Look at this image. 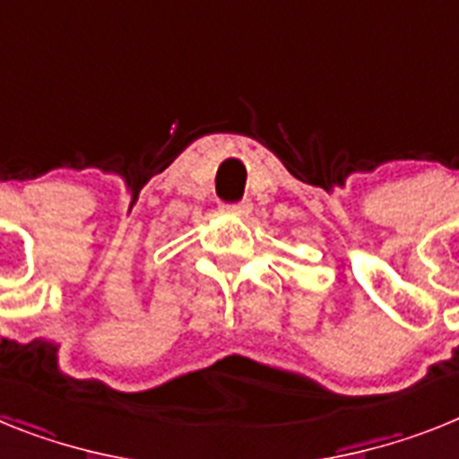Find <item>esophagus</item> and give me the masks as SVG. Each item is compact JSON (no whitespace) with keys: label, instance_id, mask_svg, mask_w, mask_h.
I'll list each match as a JSON object with an SVG mask.
<instances>
[{"label":"esophagus","instance_id":"esophagus-1","mask_svg":"<svg viewBox=\"0 0 459 459\" xmlns=\"http://www.w3.org/2000/svg\"><path fill=\"white\" fill-rule=\"evenodd\" d=\"M252 201H249V198H245V201H240V203H233V205H226V212H230V214H235V217H240V219H245V217H249V214H252Z\"/></svg>","mask_w":459,"mask_h":459}]
</instances>
